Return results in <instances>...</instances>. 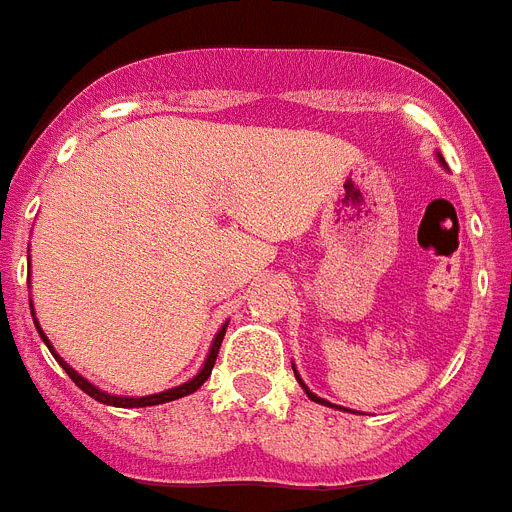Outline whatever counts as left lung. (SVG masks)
Returning <instances> with one entry per match:
<instances>
[{"mask_svg": "<svg viewBox=\"0 0 512 512\" xmlns=\"http://www.w3.org/2000/svg\"><path fill=\"white\" fill-rule=\"evenodd\" d=\"M296 378H298V372H296ZM298 383H301V386H304V380H301V378H298ZM304 391H306V394H309V399H312V402H320V404H327V402H325V399H320V396H314V394H312V391H309V388H306V386H304Z\"/></svg>", "mask_w": 512, "mask_h": 512, "instance_id": "left-lung-1", "label": "left lung"}]
</instances>
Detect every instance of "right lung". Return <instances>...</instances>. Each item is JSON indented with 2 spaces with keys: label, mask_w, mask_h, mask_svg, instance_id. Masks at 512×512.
Instances as JSON below:
<instances>
[{
  "label": "right lung",
  "mask_w": 512,
  "mask_h": 512,
  "mask_svg": "<svg viewBox=\"0 0 512 512\" xmlns=\"http://www.w3.org/2000/svg\"><path fill=\"white\" fill-rule=\"evenodd\" d=\"M31 314H34V309H31ZM36 330H39V335H42L44 343H47V349L52 351V354H55V349L49 346L47 335H44V330H42V327H39V322H36ZM224 333H227V327H222V330H219V335H216V338H214V346H211V351H208L206 365H203V370H200L198 375H195V378L187 380V383H182V386L171 388V391H161V394H153V396H140V399H129V396H110V394H105V391H100V388H94L92 383H89V380L81 378L79 372L73 370V367L65 365L63 359L57 357V354H55V359H57V362H60V365H63V370L68 372V378H71L73 383H76V386H79L81 391H84V394H89V396H92V399H97V402L113 404V407H153V404H163V402H174V399H182V396L192 394V391H198V388L203 386V383H206L208 375H211V370H214V365H216V357H219V346H222V341H224Z\"/></svg>",
  "instance_id": "add662e5"
}]
</instances>
